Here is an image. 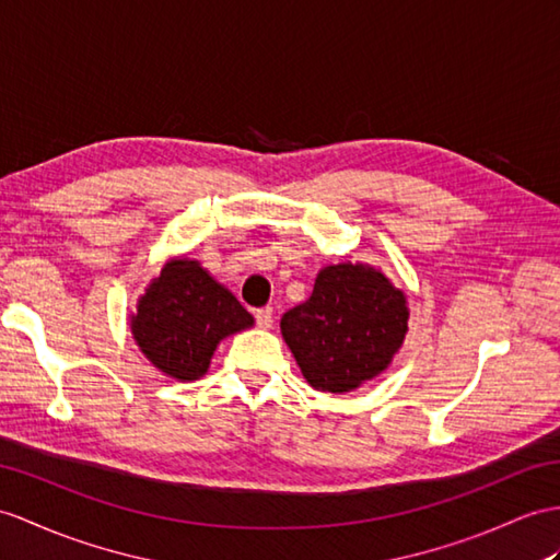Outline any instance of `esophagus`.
Returning a JSON list of instances; mask_svg holds the SVG:
<instances>
[{
    "label": "esophagus",
    "mask_w": 560,
    "mask_h": 560,
    "mask_svg": "<svg viewBox=\"0 0 560 560\" xmlns=\"http://www.w3.org/2000/svg\"><path fill=\"white\" fill-rule=\"evenodd\" d=\"M254 318H256V325L261 327V330H268V327H272V308H258L256 313H254Z\"/></svg>",
    "instance_id": "34e87169"
}]
</instances>
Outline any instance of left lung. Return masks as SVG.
<instances>
[{
	"label": "left lung",
	"mask_w": 560,
	"mask_h": 560,
	"mask_svg": "<svg viewBox=\"0 0 560 560\" xmlns=\"http://www.w3.org/2000/svg\"><path fill=\"white\" fill-rule=\"evenodd\" d=\"M280 330L313 389L347 394L385 373L404 347L408 299L371 264H330Z\"/></svg>",
	"instance_id": "obj_1"
}]
</instances>
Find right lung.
I'll list each match as a JSON object with an SVG mask.
<instances>
[{
  "instance_id": "right-lung-1",
  "label": "right lung",
  "mask_w": 560,
  "mask_h": 560,
  "mask_svg": "<svg viewBox=\"0 0 560 560\" xmlns=\"http://www.w3.org/2000/svg\"><path fill=\"white\" fill-rule=\"evenodd\" d=\"M128 325L159 373L192 383L207 375L218 345L247 330L254 318L197 258L173 256L147 284Z\"/></svg>"
}]
</instances>
